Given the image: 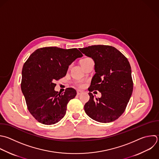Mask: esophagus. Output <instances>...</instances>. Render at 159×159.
<instances>
[{"label":"esophagus","instance_id":"1","mask_svg":"<svg viewBox=\"0 0 159 159\" xmlns=\"http://www.w3.org/2000/svg\"><path fill=\"white\" fill-rule=\"evenodd\" d=\"M83 93L82 91L81 90H77V95H80Z\"/></svg>","mask_w":159,"mask_h":159}]
</instances>
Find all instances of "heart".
<instances>
[{"mask_svg":"<svg viewBox=\"0 0 159 159\" xmlns=\"http://www.w3.org/2000/svg\"><path fill=\"white\" fill-rule=\"evenodd\" d=\"M90 58H83V59H82L81 61H80V63H81V65H83V64H84V63H86L87 61H88L89 60ZM77 85L78 86H80V87H83L84 86V84L83 83H77Z\"/></svg>","mask_w":159,"mask_h":159,"instance_id":"obj_1","label":"heart"}]
</instances>
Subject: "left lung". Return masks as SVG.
I'll return each mask as SVG.
<instances>
[{
	"mask_svg": "<svg viewBox=\"0 0 159 159\" xmlns=\"http://www.w3.org/2000/svg\"><path fill=\"white\" fill-rule=\"evenodd\" d=\"M94 61L95 75L88 88L89 100L84 106L86 114L93 120L111 122L124 112L133 91L130 63L116 48L108 45H93L80 48ZM98 90L102 97L94 100L90 93Z\"/></svg>",
	"mask_w": 159,
	"mask_h": 159,
	"instance_id": "8db88e82",
	"label": "left lung"
}]
</instances>
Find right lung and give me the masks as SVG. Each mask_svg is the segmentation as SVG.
<instances>
[{"instance_id": "right-lung-1", "label": "right lung", "mask_w": 159, "mask_h": 159, "mask_svg": "<svg viewBox=\"0 0 159 159\" xmlns=\"http://www.w3.org/2000/svg\"><path fill=\"white\" fill-rule=\"evenodd\" d=\"M82 57L76 48L44 47L35 50L24 63L21 89L29 112L37 121L52 125L65 116L67 104L76 91L69 88L58 94L54 82L64 77L69 66Z\"/></svg>"}]
</instances>
